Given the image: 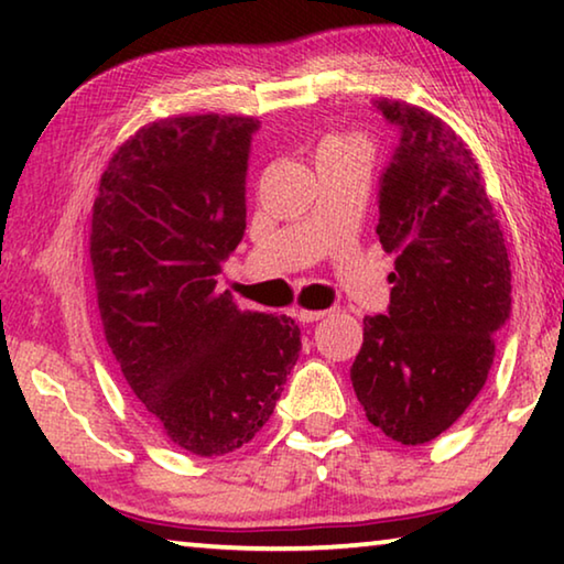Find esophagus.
<instances>
[{"mask_svg": "<svg viewBox=\"0 0 564 564\" xmlns=\"http://www.w3.org/2000/svg\"><path fill=\"white\" fill-rule=\"evenodd\" d=\"M330 311H305V308H301L299 311V321H303V323H313V321H321V318H326Z\"/></svg>", "mask_w": 564, "mask_h": 564, "instance_id": "obj_1", "label": "esophagus"}]
</instances>
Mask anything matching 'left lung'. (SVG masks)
<instances>
[{
	"instance_id": "left-lung-1",
	"label": "left lung",
	"mask_w": 564,
	"mask_h": 564,
	"mask_svg": "<svg viewBox=\"0 0 564 564\" xmlns=\"http://www.w3.org/2000/svg\"><path fill=\"white\" fill-rule=\"evenodd\" d=\"M376 104L400 129L376 228L398 259L388 313L362 318L350 380L370 423L420 445L445 433L488 380L492 336L510 318V259L465 141L413 104Z\"/></svg>"
}]
</instances>
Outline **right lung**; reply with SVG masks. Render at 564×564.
Returning a JSON list of instances; mask_svg holds the SVG:
<instances>
[{"mask_svg":"<svg viewBox=\"0 0 564 564\" xmlns=\"http://www.w3.org/2000/svg\"><path fill=\"white\" fill-rule=\"evenodd\" d=\"M259 121L178 113L113 151L91 208L89 256L109 348L181 451L234 453L261 431L299 360L291 318L218 291L246 231V169Z\"/></svg>","mask_w":564,"mask_h":564,"instance_id":"1","label":"right lung"}]
</instances>
